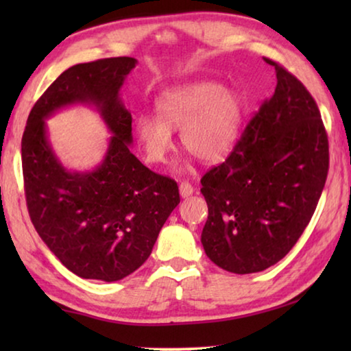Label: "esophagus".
I'll return each mask as SVG.
<instances>
[{"label":"esophagus","mask_w":351,"mask_h":351,"mask_svg":"<svg viewBox=\"0 0 351 351\" xmlns=\"http://www.w3.org/2000/svg\"><path fill=\"white\" fill-rule=\"evenodd\" d=\"M180 193L182 198H189L190 195H193V187L192 184H189L187 181H184L180 184Z\"/></svg>","instance_id":"34e87169"}]
</instances>
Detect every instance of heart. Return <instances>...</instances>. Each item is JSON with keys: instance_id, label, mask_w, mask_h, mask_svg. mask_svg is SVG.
I'll return each instance as SVG.
<instances>
[{"instance_id": "b5f03b06", "label": "heart", "mask_w": 351, "mask_h": 351, "mask_svg": "<svg viewBox=\"0 0 351 351\" xmlns=\"http://www.w3.org/2000/svg\"><path fill=\"white\" fill-rule=\"evenodd\" d=\"M158 116L141 114L134 133L144 156L164 164L173 150V128H181L182 145L206 162L221 159L239 138L245 104L234 90L217 82L176 86L158 99Z\"/></svg>"}]
</instances>
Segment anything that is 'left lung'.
<instances>
[{
	"label": "left lung",
	"instance_id": "8db88e82",
	"mask_svg": "<svg viewBox=\"0 0 351 351\" xmlns=\"http://www.w3.org/2000/svg\"><path fill=\"white\" fill-rule=\"evenodd\" d=\"M226 161L201 178L209 217L201 234L213 263L252 274L287 255L310 223L328 175V136L316 100L282 64Z\"/></svg>",
	"mask_w": 351,
	"mask_h": 351
}]
</instances>
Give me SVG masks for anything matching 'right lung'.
Masks as SVG:
<instances>
[{
	"instance_id": "right-lung-1",
	"label": "right lung",
	"mask_w": 351,
	"mask_h": 351,
	"mask_svg": "<svg viewBox=\"0 0 351 351\" xmlns=\"http://www.w3.org/2000/svg\"><path fill=\"white\" fill-rule=\"evenodd\" d=\"M136 58L79 63L57 77L29 112L21 162L29 217L46 246L82 278L116 282L150 257L159 230L180 204L175 180L130 152L132 114L119 99ZM73 103L97 105L113 133L103 164L69 172L51 152L44 121Z\"/></svg>"
}]
</instances>
